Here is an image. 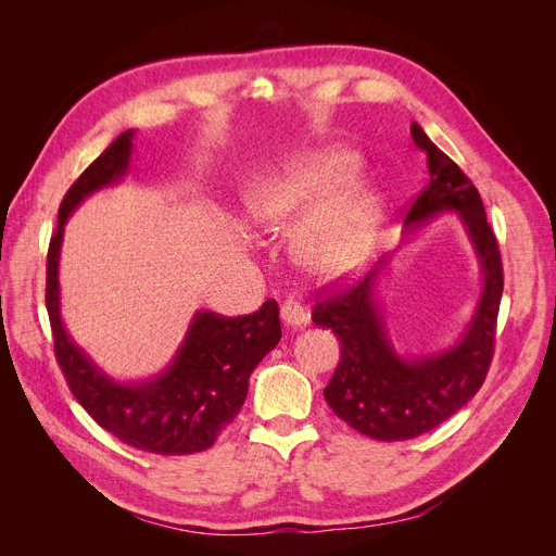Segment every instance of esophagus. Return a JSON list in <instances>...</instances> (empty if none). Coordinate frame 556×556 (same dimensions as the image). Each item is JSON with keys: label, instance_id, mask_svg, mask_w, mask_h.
Segmentation results:
<instances>
[{"label": "esophagus", "instance_id": "1", "mask_svg": "<svg viewBox=\"0 0 556 556\" xmlns=\"http://www.w3.org/2000/svg\"><path fill=\"white\" fill-rule=\"evenodd\" d=\"M281 319L288 329H302L308 325V313L298 302H283L281 304Z\"/></svg>", "mask_w": 556, "mask_h": 556}]
</instances>
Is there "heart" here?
<instances>
[{
  "instance_id": "obj_1",
  "label": "heart",
  "mask_w": 556,
  "mask_h": 556,
  "mask_svg": "<svg viewBox=\"0 0 556 556\" xmlns=\"http://www.w3.org/2000/svg\"><path fill=\"white\" fill-rule=\"evenodd\" d=\"M354 175L356 164L349 153L308 151L250 182L245 207L258 229L286 233L317 201L295 233V254L311 275L333 279L361 263L381 216V204L374 193H338Z\"/></svg>"
}]
</instances>
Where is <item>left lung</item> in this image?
<instances>
[{
	"label": "left lung",
	"instance_id": "left-lung-1",
	"mask_svg": "<svg viewBox=\"0 0 556 556\" xmlns=\"http://www.w3.org/2000/svg\"><path fill=\"white\" fill-rule=\"evenodd\" d=\"M410 132L428 157V185L415 198L405 227L413 231L453 212L476 250L482 293L471 323L448 349L407 356L394 349L378 302V277H383L390 254L363 281L315 304L313 323L331 329L340 340V363L325 399L344 424L378 442L413 440L451 419L476 396L493 358L495 317L503 298L501 250L478 189L419 124H413Z\"/></svg>",
	"mask_w": 556,
	"mask_h": 556
}]
</instances>
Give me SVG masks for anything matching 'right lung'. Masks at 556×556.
I'll use <instances>...</instances> for the list:
<instances>
[{"label": "right lung", "mask_w": 556, "mask_h": 556, "mask_svg": "<svg viewBox=\"0 0 556 556\" xmlns=\"http://www.w3.org/2000/svg\"><path fill=\"white\" fill-rule=\"evenodd\" d=\"M132 139L135 130L116 137L80 173L58 210V229L47 254V311L55 358L76 401L116 440L155 455H191L210 448L239 415L250 374L281 340L279 306L270 300L241 317L198 311L170 365L132 383L114 381L72 340L63 325L58 281L65 225L87 195L116 185L128 173Z\"/></svg>", "instance_id": "obj_1"}]
</instances>
